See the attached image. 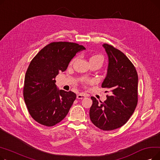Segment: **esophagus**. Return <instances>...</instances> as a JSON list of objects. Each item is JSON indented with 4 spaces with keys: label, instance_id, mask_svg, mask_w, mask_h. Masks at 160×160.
Segmentation results:
<instances>
[{
    "label": "esophagus",
    "instance_id": "obj_1",
    "mask_svg": "<svg viewBox=\"0 0 160 160\" xmlns=\"http://www.w3.org/2000/svg\"><path fill=\"white\" fill-rule=\"evenodd\" d=\"M86 97H88V95H86V94L84 93H79L78 95H77V98L78 99H83L86 98Z\"/></svg>",
    "mask_w": 160,
    "mask_h": 160
}]
</instances>
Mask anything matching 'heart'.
Segmentation results:
<instances>
[{"label": "heart", "instance_id": "1", "mask_svg": "<svg viewBox=\"0 0 160 160\" xmlns=\"http://www.w3.org/2000/svg\"><path fill=\"white\" fill-rule=\"evenodd\" d=\"M99 60V61L102 62V61H103V57H102L101 55H100V54H95V55L91 56L89 58V61H91V60ZM73 62H74V60H72L71 63H72Z\"/></svg>", "mask_w": 160, "mask_h": 160}]
</instances>
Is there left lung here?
I'll use <instances>...</instances> for the list:
<instances>
[{
	"label": "left lung",
	"instance_id": "8db88e82",
	"mask_svg": "<svg viewBox=\"0 0 160 160\" xmlns=\"http://www.w3.org/2000/svg\"><path fill=\"white\" fill-rule=\"evenodd\" d=\"M103 47L109 63L102 88L110 90L111 95H107L104 102L91 97L89 117L97 128L109 131L121 127L134 112L138 101V76L135 67L121 50L107 43Z\"/></svg>",
	"mask_w": 160,
	"mask_h": 160
}]
</instances>
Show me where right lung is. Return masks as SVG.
Listing matches in <instances>:
<instances>
[{"label": "right lung", "instance_id": "1", "mask_svg": "<svg viewBox=\"0 0 160 160\" xmlns=\"http://www.w3.org/2000/svg\"><path fill=\"white\" fill-rule=\"evenodd\" d=\"M86 48L71 42H52L33 58L26 72L23 97L28 112L38 123L53 127L68 113L77 95L58 90L56 77L64 72L72 58Z\"/></svg>", "mask_w": 160, "mask_h": 160}]
</instances>
